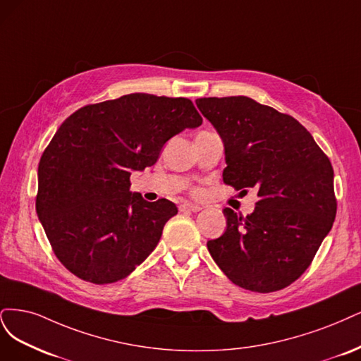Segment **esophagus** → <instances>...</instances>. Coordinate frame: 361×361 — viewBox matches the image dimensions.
Segmentation results:
<instances>
[{
    "label": "esophagus",
    "instance_id": "obj_1",
    "mask_svg": "<svg viewBox=\"0 0 361 361\" xmlns=\"http://www.w3.org/2000/svg\"><path fill=\"white\" fill-rule=\"evenodd\" d=\"M200 210H201V207L197 205V204L184 202V204L180 205V212H193V213H196V212H200Z\"/></svg>",
    "mask_w": 361,
    "mask_h": 361
}]
</instances>
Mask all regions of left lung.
Instances as JSON below:
<instances>
[{
  "mask_svg": "<svg viewBox=\"0 0 361 361\" xmlns=\"http://www.w3.org/2000/svg\"><path fill=\"white\" fill-rule=\"evenodd\" d=\"M225 147V184L258 192L253 213L225 208L226 231L207 243L232 283L273 293L306 271L336 217L334 172L290 115L246 96L196 99Z\"/></svg>",
  "mask_w": 361,
  "mask_h": 361,
  "instance_id": "left-lung-1",
  "label": "left lung"
}]
</instances>
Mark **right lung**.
I'll use <instances>...</instances> for the list:
<instances>
[{
	"mask_svg": "<svg viewBox=\"0 0 361 361\" xmlns=\"http://www.w3.org/2000/svg\"><path fill=\"white\" fill-rule=\"evenodd\" d=\"M201 124L189 99L133 92L88 104L60 126L39 164L36 210L68 271L114 283L148 258L178 210L130 192V173L153 166L166 141Z\"/></svg>",
	"mask_w": 361,
	"mask_h": 361,
	"instance_id": "1",
	"label": "right lung"
}]
</instances>
